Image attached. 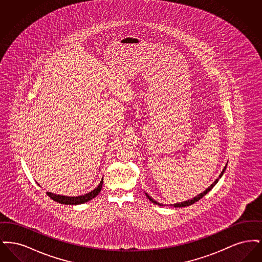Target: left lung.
<instances>
[{"instance_id": "left-lung-1", "label": "left lung", "mask_w": 262, "mask_h": 262, "mask_svg": "<svg viewBox=\"0 0 262 262\" xmlns=\"http://www.w3.org/2000/svg\"><path fill=\"white\" fill-rule=\"evenodd\" d=\"M226 167H227V165L225 166L224 169H223V171H222V173L220 174V176H219V178L218 179H216V181L212 184L211 186L210 187H208V188H206V190H204L203 192H201L200 194H199V195H196L195 198H193L192 200H186V201H184V202H179V203H176V204H174V207H185V206H188V205H191V204H193L194 202H196V201H199V200H200V199H202L209 190H211L212 188H213V187L218 183V181H219V179L222 177V174H223V173L225 172V170H226ZM146 196H147V199L151 201V202H153L154 204H158V205H160V206H162V204H160L159 202H157V201H155L154 200H152L151 198H150L149 195L148 194H146Z\"/></svg>"}]
</instances>
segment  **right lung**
<instances>
[{
	"instance_id": "add662e5",
	"label": "right lung",
	"mask_w": 262,
	"mask_h": 262,
	"mask_svg": "<svg viewBox=\"0 0 262 262\" xmlns=\"http://www.w3.org/2000/svg\"><path fill=\"white\" fill-rule=\"evenodd\" d=\"M103 186V179L100 182L99 186L96 187L95 189L91 190L90 192H88L84 195H80V196H63V195H58L52 192H47V195L54 200L57 201L59 203L62 204H73V205H76V204H81L84 202H88V200H91L94 199L96 195L99 194L100 190Z\"/></svg>"
}]
</instances>
